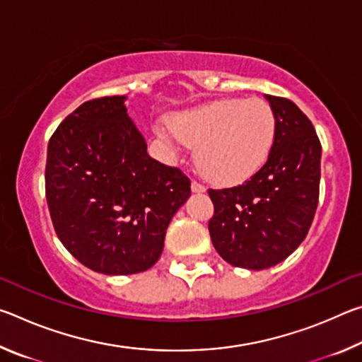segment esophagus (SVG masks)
I'll list each match as a JSON object with an SVG mask.
<instances>
[{
	"label": "esophagus",
	"mask_w": 362,
	"mask_h": 362,
	"mask_svg": "<svg viewBox=\"0 0 362 362\" xmlns=\"http://www.w3.org/2000/svg\"><path fill=\"white\" fill-rule=\"evenodd\" d=\"M192 189H193L194 193H203V192H206V187L203 185V183L193 180L192 182Z\"/></svg>",
	"instance_id": "esophagus-1"
}]
</instances>
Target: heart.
Segmentation results:
<instances>
[{"label":"heart","mask_w":362,"mask_h":362,"mask_svg":"<svg viewBox=\"0 0 362 362\" xmlns=\"http://www.w3.org/2000/svg\"><path fill=\"white\" fill-rule=\"evenodd\" d=\"M164 139L196 146V163L207 179L235 185L259 173L272 155L276 116L262 99H222L169 118Z\"/></svg>","instance_id":"b5f03b06"}]
</instances>
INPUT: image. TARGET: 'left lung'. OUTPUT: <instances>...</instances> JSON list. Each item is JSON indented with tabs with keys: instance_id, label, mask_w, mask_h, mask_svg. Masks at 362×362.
Returning <instances> with one entry per match:
<instances>
[{
	"instance_id": "left-lung-1",
	"label": "left lung",
	"mask_w": 362,
	"mask_h": 362,
	"mask_svg": "<svg viewBox=\"0 0 362 362\" xmlns=\"http://www.w3.org/2000/svg\"><path fill=\"white\" fill-rule=\"evenodd\" d=\"M276 116L268 161L243 185L212 189L209 233L233 267L263 269L287 259L305 240L320 199L321 142L296 103L265 95Z\"/></svg>"
}]
</instances>
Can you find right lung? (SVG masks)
Instances as JSON below:
<instances>
[{
    "instance_id": "1",
    "label": "right lung",
    "mask_w": 362,
    "mask_h": 362,
    "mask_svg": "<svg viewBox=\"0 0 362 362\" xmlns=\"http://www.w3.org/2000/svg\"><path fill=\"white\" fill-rule=\"evenodd\" d=\"M49 214L65 249L103 274L145 272L163 252L168 225L192 182L146 153L124 97L84 102L49 139Z\"/></svg>"
}]
</instances>
